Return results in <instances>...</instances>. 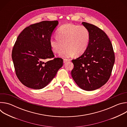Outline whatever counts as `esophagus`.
<instances>
[{
	"instance_id": "1",
	"label": "esophagus",
	"mask_w": 127,
	"mask_h": 127,
	"mask_svg": "<svg viewBox=\"0 0 127 127\" xmlns=\"http://www.w3.org/2000/svg\"><path fill=\"white\" fill-rule=\"evenodd\" d=\"M69 60H70L67 59H64V60H63V62H64V63H65L67 62L68 61H69Z\"/></svg>"
}]
</instances>
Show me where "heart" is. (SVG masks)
Here are the masks:
<instances>
[{
  "mask_svg": "<svg viewBox=\"0 0 127 127\" xmlns=\"http://www.w3.org/2000/svg\"><path fill=\"white\" fill-rule=\"evenodd\" d=\"M57 37L52 38L50 45L56 54L62 52L60 56L69 58L75 55H80L87 49L90 39V32L83 25L67 24L61 26L56 32Z\"/></svg>",
  "mask_w": 127,
  "mask_h": 127,
  "instance_id": "1",
  "label": "heart"
}]
</instances>
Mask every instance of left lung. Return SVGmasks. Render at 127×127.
I'll use <instances>...</instances> for the list:
<instances>
[{"label":"left lung","instance_id":"left-lung-1","mask_svg":"<svg viewBox=\"0 0 127 127\" xmlns=\"http://www.w3.org/2000/svg\"><path fill=\"white\" fill-rule=\"evenodd\" d=\"M82 25L90 32L89 46L82 55L72 60L71 75L77 85L86 91L101 87L109 79L115 60L111 42L97 27L85 22Z\"/></svg>","mask_w":127,"mask_h":127}]
</instances>
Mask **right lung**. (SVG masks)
<instances>
[{
    "instance_id": "add662e5",
    "label": "right lung",
    "mask_w": 127,
    "mask_h": 127,
    "mask_svg": "<svg viewBox=\"0 0 127 127\" xmlns=\"http://www.w3.org/2000/svg\"><path fill=\"white\" fill-rule=\"evenodd\" d=\"M58 25L57 21H42L26 28L18 36L12 59L18 79L29 88L45 87L63 66L62 58H54L50 45L53 32Z\"/></svg>"
}]
</instances>
